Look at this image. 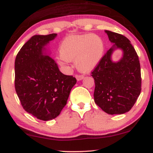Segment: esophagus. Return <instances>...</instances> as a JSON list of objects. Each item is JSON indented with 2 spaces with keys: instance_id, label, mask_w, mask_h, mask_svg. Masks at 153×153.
Listing matches in <instances>:
<instances>
[{
  "instance_id": "34e87169",
  "label": "esophagus",
  "mask_w": 153,
  "mask_h": 153,
  "mask_svg": "<svg viewBox=\"0 0 153 153\" xmlns=\"http://www.w3.org/2000/svg\"><path fill=\"white\" fill-rule=\"evenodd\" d=\"M75 77H76V79L78 81H80V80H81V79H83V78H84V76H83V75H81V74H76L75 75Z\"/></svg>"
}]
</instances>
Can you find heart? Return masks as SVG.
<instances>
[{"mask_svg":"<svg viewBox=\"0 0 153 153\" xmlns=\"http://www.w3.org/2000/svg\"><path fill=\"white\" fill-rule=\"evenodd\" d=\"M102 39L95 35L70 36L65 39L60 46L59 62L75 60L76 68L82 72H88L97 65L104 53Z\"/></svg>","mask_w":153,"mask_h":153,"instance_id":"b5f03b06","label":"heart"}]
</instances>
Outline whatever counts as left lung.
<instances>
[{"label":"left lung","instance_id":"1","mask_svg":"<svg viewBox=\"0 0 153 153\" xmlns=\"http://www.w3.org/2000/svg\"><path fill=\"white\" fill-rule=\"evenodd\" d=\"M105 32L115 44L102 56L91 74L95 83L94 100L107 114H123L133 107L141 91L139 56L126 37L109 30ZM117 48L123 50V56L120 62L114 63L110 56Z\"/></svg>","mask_w":153,"mask_h":153}]
</instances>
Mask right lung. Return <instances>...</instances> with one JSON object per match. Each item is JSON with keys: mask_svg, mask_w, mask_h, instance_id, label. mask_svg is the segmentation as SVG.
Masks as SVG:
<instances>
[{"mask_svg": "<svg viewBox=\"0 0 153 153\" xmlns=\"http://www.w3.org/2000/svg\"><path fill=\"white\" fill-rule=\"evenodd\" d=\"M57 34L34 35L16 56L14 86L24 109L41 120L60 114L76 84L73 76L60 72L58 64L43 54L44 47Z\"/></svg>", "mask_w": 153, "mask_h": 153, "instance_id": "obj_1", "label": "right lung"}]
</instances>
